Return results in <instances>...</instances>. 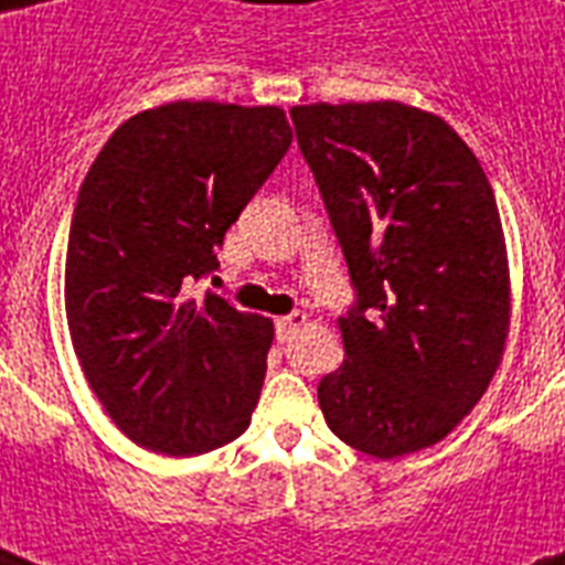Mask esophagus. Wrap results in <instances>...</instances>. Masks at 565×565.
I'll list each match as a JSON object with an SVG mask.
<instances>
[{
	"instance_id": "34e87169",
	"label": "esophagus",
	"mask_w": 565,
	"mask_h": 565,
	"mask_svg": "<svg viewBox=\"0 0 565 565\" xmlns=\"http://www.w3.org/2000/svg\"><path fill=\"white\" fill-rule=\"evenodd\" d=\"M308 322V317L301 313V310H292V313H287V317L275 319V328H278V340H290L296 331H299L301 326Z\"/></svg>"
}]
</instances>
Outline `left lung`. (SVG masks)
Returning <instances> with one entry per match:
<instances>
[{
    "instance_id": "8db88e82",
    "label": "left lung",
    "mask_w": 565,
    "mask_h": 565,
    "mask_svg": "<svg viewBox=\"0 0 565 565\" xmlns=\"http://www.w3.org/2000/svg\"><path fill=\"white\" fill-rule=\"evenodd\" d=\"M296 140L358 305L343 366L319 381L328 428L393 460L481 402L510 331V266L487 172L437 114L402 102L296 105Z\"/></svg>"
}]
</instances>
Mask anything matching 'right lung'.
<instances>
[{
  "label": "right lung",
  "mask_w": 565,
  "mask_h": 565,
  "mask_svg": "<svg viewBox=\"0 0 565 565\" xmlns=\"http://www.w3.org/2000/svg\"><path fill=\"white\" fill-rule=\"evenodd\" d=\"M292 143L281 108L170 102L126 119L75 202L64 305L87 384L131 443L193 457L252 422L275 328L188 284Z\"/></svg>",
  "instance_id": "obj_1"
}]
</instances>
